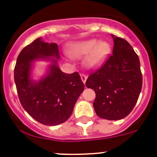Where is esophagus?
Listing matches in <instances>:
<instances>
[{
	"instance_id": "obj_1",
	"label": "esophagus",
	"mask_w": 157,
	"mask_h": 157,
	"mask_svg": "<svg viewBox=\"0 0 157 157\" xmlns=\"http://www.w3.org/2000/svg\"><path fill=\"white\" fill-rule=\"evenodd\" d=\"M81 78H82V82L85 84L86 82V79H87V76L85 75H81Z\"/></svg>"
}]
</instances>
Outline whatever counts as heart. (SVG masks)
Listing matches in <instances>:
<instances>
[{
  "mask_svg": "<svg viewBox=\"0 0 157 157\" xmlns=\"http://www.w3.org/2000/svg\"><path fill=\"white\" fill-rule=\"evenodd\" d=\"M111 47L109 42L98 39H89L78 41L71 45V52L75 57H85L86 67L91 70L101 67L110 53ZM67 59H71L69 54L65 53Z\"/></svg>",
  "mask_w": 157,
  "mask_h": 157,
  "instance_id": "heart-1",
  "label": "heart"
}]
</instances>
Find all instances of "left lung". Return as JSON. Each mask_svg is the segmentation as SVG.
<instances>
[{
	"mask_svg": "<svg viewBox=\"0 0 157 157\" xmlns=\"http://www.w3.org/2000/svg\"><path fill=\"white\" fill-rule=\"evenodd\" d=\"M112 55L101 68L89 76L87 88L96 94L94 110L99 117L119 120L128 116L138 101L142 86L140 60L132 46L112 35Z\"/></svg>",
	"mask_w": 157,
	"mask_h": 157,
	"instance_id": "left-lung-1",
	"label": "left lung"
}]
</instances>
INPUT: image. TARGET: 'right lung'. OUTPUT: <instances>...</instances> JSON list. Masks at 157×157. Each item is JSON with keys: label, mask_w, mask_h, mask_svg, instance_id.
Returning a JSON list of instances; mask_svg holds the SVG:
<instances>
[{"label": "right lung", "mask_w": 157, "mask_h": 157, "mask_svg": "<svg viewBox=\"0 0 157 157\" xmlns=\"http://www.w3.org/2000/svg\"><path fill=\"white\" fill-rule=\"evenodd\" d=\"M59 58L57 44L38 37L23 48L14 69L22 106L32 118L46 126L59 125L68 120L85 87L78 72L66 74L59 69ZM37 61L50 63L39 80H34L33 75Z\"/></svg>", "instance_id": "obj_1"}]
</instances>
